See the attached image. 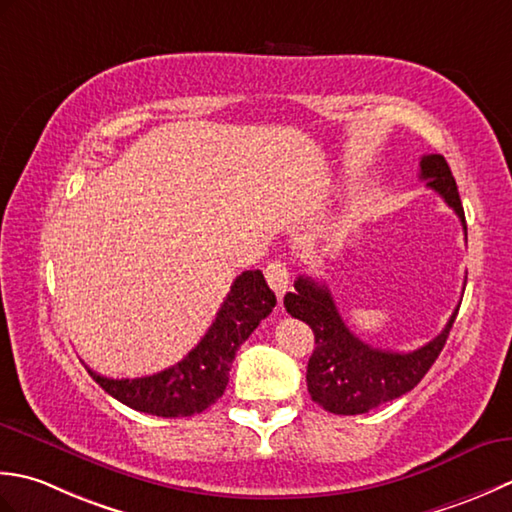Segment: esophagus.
<instances>
[{
  "label": "esophagus",
  "instance_id": "34e87169",
  "mask_svg": "<svg viewBox=\"0 0 512 512\" xmlns=\"http://www.w3.org/2000/svg\"><path fill=\"white\" fill-rule=\"evenodd\" d=\"M265 278H267L269 287L276 291V296L278 298L283 296L289 287V267L285 260H280V258L271 260V263L265 267Z\"/></svg>",
  "mask_w": 512,
  "mask_h": 512
}]
</instances>
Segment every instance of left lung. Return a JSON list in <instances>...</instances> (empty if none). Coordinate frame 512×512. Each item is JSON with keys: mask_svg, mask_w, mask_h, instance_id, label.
Wrapping results in <instances>:
<instances>
[{"mask_svg": "<svg viewBox=\"0 0 512 512\" xmlns=\"http://www.w3.org/2000/svg\"><path fill=\"white\" fill-rule=\"evenodd\" d=\"M420 179L460 216L466 232L460 192L442 154L422 156ZM294 287L296 291L285 296V309L294 318L307 322L316 336V349L307 364V389L311 400L336 415L367 413L409 393L440 356L457 316L455 309L440 336L420 349L409 353L384 351L353 336L325 285H318L309 276H300Z\"/></svg>", "mask_w": 512, "mask_h": 512, "instance_id": "1", "label": "left lung"}]
</instances>
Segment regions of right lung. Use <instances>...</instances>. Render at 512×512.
<instances>
[{"label": "right lung", "mask_w": 512, "mask_h": 512, "mask_svg": "<svg viewBox=\"0 0 512 512\" xmlns=\"http://www.w3.org/2000/svg\"><path fill=\"white\" fill-rule=\"evenodd\" d=\"M276 307L263 271L249 269L234 280L201 342L174 367L143 378H106L88 369L99 387L134 411L159 417H187L221 398L241 344Z\"/></svg>", "instance_id": "obj_1"}]
</instances>
